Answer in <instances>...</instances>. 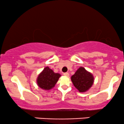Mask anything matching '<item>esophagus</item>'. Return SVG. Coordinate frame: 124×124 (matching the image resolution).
Masks as SVG:
<instances>
[{
	"mask_svg": "<svg viewBox=\"0 0 124 124\" xmlns=\"http://www.w3.org/2000/svg\"><path fill=\"white\" fill-rule=\"evenodd\" d=\"M63 75L65 76H66V77H69V73H68V72H66V73H63Z\"/></svg>",
	"mask_w": 124,
	"mask_h": 124,
	"instance_id": "obj_1",
	"label": "esophagus"
}]
</instances>
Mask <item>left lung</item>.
I'll return each mask as SVG.
<instances>
[{
    "mask_svg": "<svg viewBox=\"0 0 124 124\" xmlns=\"http://www.w3.org/2000/svg\"><path fill=\"white\" fill-rule=\"evenodd\" d=\"M71 80L79 92L84 93L89 90L93 85L94 77L83 67H80L71 77Z\"/></svg>",
    "mask_w": 124,
    "mask_h": 124,
    "instance_id": "8db88e82",
    "label": "left lung"
}]
</instances>
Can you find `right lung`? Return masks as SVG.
<instances>
[{
    "instance_id": "obj_1",
    "label": "right lung",
    "mask_w": 124,
    "mask_h": 124,
    "mask_svg": "<svg viewBox=\"0 0 124 124\" xmlns=\"http://www.w3.org/2000/svg\"><path fill=\"white\" fill-rule=\"evenodd\" d=\"M61 76L60 74L55 73L49 67L46 66L38 76L37 83L41 89L49 90L55 86Z\"/></svg>"
}]
</instances>
